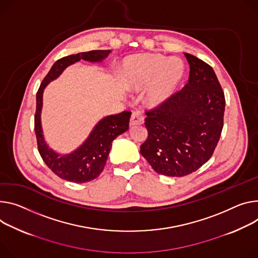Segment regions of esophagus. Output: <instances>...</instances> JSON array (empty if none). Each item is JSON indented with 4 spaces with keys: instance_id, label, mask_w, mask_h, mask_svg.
<instances>
[{
    "instance_id": "34e87169",
    "label": "esophagus",
    "mask_w": 258,
    "mask_h": 258,
    "mask_svg": "<svg viewBox=\"0 0 258 258\" xmlns=\"http://www.w3.org/2000/svg\"><path fill=\"white\" fill-rule=\"evenodd\" d=\"M144 122V117L140 111H135L131 117V125L142 124Z\"/></svg>"
}]
</instances>
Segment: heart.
Masks as SVG:
<instances>
[{
	"label": "heart",
	"instance_id": "obj_1",
	"mask_svg": "<svg viewBox=\"0 0 258 258\" xmlns=\"http://www.w3.org/2000/svg\"><path fill=\"white\" fill-rule=\"evenodd\" d=\"M184 70V63L178 57L142 54L125 61L124 78L134 88H143L153 81L148 99L152 105H159L172 96L183 78Z\"/></svg>",
	"mask_w": 258,
	"mask_h": 258
}]
</instances>
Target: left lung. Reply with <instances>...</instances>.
I'll list each match as a JSON object with an SVG mask.
<instances>
[{
    "label": "left lung",
    "mask_w": 258,
    "mask_h": 258,
    "mask_svg": "<svg viewBox=\"0 0 258 258\" xmlns=\"http://www.w3.org/2000/svg\"><path fill=\"white\" fill-rule=\"evenodd\" d=\"M187 84L163 103L145 111L146 141L141 154L161 175L183 177L212 156L223 127L225 98L212 67L184 53Z\"/></svg>",
    "instance_id": "left-lung-1"
}]
</instances>
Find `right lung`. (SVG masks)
<instances>
[{
    "label": "right lung",
    "mask_w": 258,
    "mask_h": 258,
    "mask_svg": "<svg viewBox=\"0 0 258 258\" xmlns=\"http://www.w3.org/2000/svg\"><path fill=\"white\" fill-rule=\"evenodd\" d=\"M110 52V50H91L57 59L43 79L37 91L35 133L38 150L47 167L63 180L74 183H84L100 176L106 165L114 139L128 130L132 112L123 111L119 114L105 117L92 130L86 141L78 149L70 154L60 155L48 147L43 137L41 126L43 90L50 81L56 79L68 66L80 59L91 62L102 61Z\"/></svg>",
    "instance_id": "add662e5"
}]
</instances>
